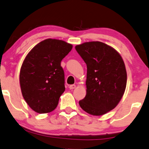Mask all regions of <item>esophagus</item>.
Instances as JSON below:
<instances>
[{"label": "esophagus", "instance_id": "1", "mask_svg": "<svg viewBox=\"0 0 149 149\" xmlns=\"http://www.w3.org/2000/svg\"><path fill=\"white\" fill-rule=\"evenodd\" d=\"M75 87H76V86H75V84H72V85H70V86H69V88H70V90H73L75 88Z\"/></svg>", "mask_w": 149, "mask_h": 149}]
</instances>
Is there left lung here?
<instances>
[{"label":"left lung","mask_w":149,"mask_h":149,"mask_svg":"<svg viewBox=\"0 0 149 149\" xmlns=\"http://www.w3.org/2000/svg\"><path fill=\"white\" fill-rule=\"evenodd\" d=\"M87 65L86 95L79 101L84 111L100 116L116 107L124 94L127 73L123 58L116 49L98 41L75 46Z\"/></svg>","instance_id":"left-lung-1"}]
</instances>
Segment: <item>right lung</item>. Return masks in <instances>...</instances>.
<instances>
[{"mask_svg":"<svg viewBox=\"0 0 149 149\" xmlns=\"http://www.w3.org/2000/svg\"><path fill=\"white\" fill-rule=\"evenodd\" d=\"M73 46L63 40L46 39L35 46L25 58L19 74L23 97L38 113L53 111L64 93L63 58Z\"/></svg>","mask_w":149,"mask_h":149,"instance_id":"1","label":"right lung"}]
</instances>
